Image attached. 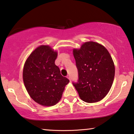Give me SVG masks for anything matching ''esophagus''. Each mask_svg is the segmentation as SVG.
<instances>
[{
  "label": "esophagus",
  "instance_id": "obj_1",
  "mask_svg": "<svg viewBox=\"0 0 134 134\" xmlns=\"http://www.w3.org/2000/svg\"><path fill=\"white\" fill-rule=\"evenodd\" d=\"M67 77H68V79H69L70 80V81L71 78H70V75H68V76H67Z\"/></svg>",
  "mask_w": 134,
  "mask_h": 134
}]
</instances>
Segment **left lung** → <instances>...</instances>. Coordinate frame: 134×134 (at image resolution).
Masks as SVG:
<instances>
[{
    "instance_id": "left-lung-1",
    "label": "left lung",
    "mask_w": 134,
    "mask_h": 134,
    "mask_svg": "<svg viewBox=\"0 0 134 134\" xmlns=\"http://www.w3.org/2000/svg\"><path fill=\"white\" fill-rule=\"evenodd\" d=\"M73 55L78 71V80L73 82L83 101L94 103L101 100L110 90L114 78L115 67L106 48L90 41L74 49Z\"/></svg>"
}]
</instances>
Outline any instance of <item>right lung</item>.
I'll list each match as a JSON object with an SVG mask.
<instances>
[{
    "label": "right lung",
    "mask_w": 134,
    "mask_h": 134,
    "mask_svg": "<svg viewBox=\"0 0 134 134\" xmlns=\"http://www.w3.org/2000/svg\"><path fill=\"white\" fill-rule=\"evenodd\" d=\"M57 57V52L49 46H41L32 52L24 65L26 88L31 98L41 105L57 104L70 81L55 65Z\"/></svg>",
    "instance_id": "1"
}]
</instances>
